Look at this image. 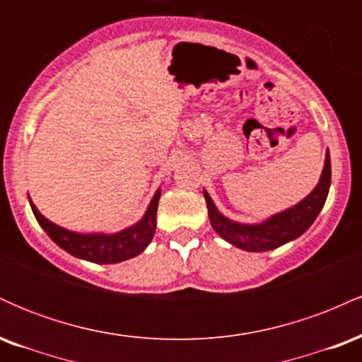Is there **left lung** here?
I'll use <instances>...</instances> for the list:
<instances>
[{"instance_id": "8db88e82", "label": "left lung", "mask_w": 362, "mask_h": 362, "mask_svg": "<svg viewBox=\"0 0 362 362\" xmlns=\"http://www.w3.org/2000/svg\"><path fill=\"white\" fill-rule=\"evenodd\" d=\"M330 153L327 149L322 175H320V180L315 185V189L305 199H301L298 204L291 206L288 209L281 211V213L269 216L260 223H240L226 218L223 213H219L207 190L204 189L202 192H204L211 226H213L216 233L226 240L228 243L233 245V247L240 248V250L269 252L300 238L313 224L327 201L328 190H330Z\"/></svg>"}]
</instances>
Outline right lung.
<instances>
[{
  "mask_svg": "<svg viewBox=\"0 0 362 362\" xmlns=\"http://www.w3.org/2000/svg\"><path fill=\"white\" fill-rule=\"evenodd\" d=\"M161 189H158L153 199L144 211L143 218L138 223L115 231V233H80L62 228L52 223L37 209L32 199L28 197L35 219L42 230L51 236L56 245L62 250L71 253L73 257L81 260L93 262V264H119L139 255L144 248L151 243L156 230V211L160 201Z\"/></svg>",
  "mask_w": 362,
  "mask_h": 362,
  "instance_id": "add662e5",
  "label": "right lung"
}]
</instances>
